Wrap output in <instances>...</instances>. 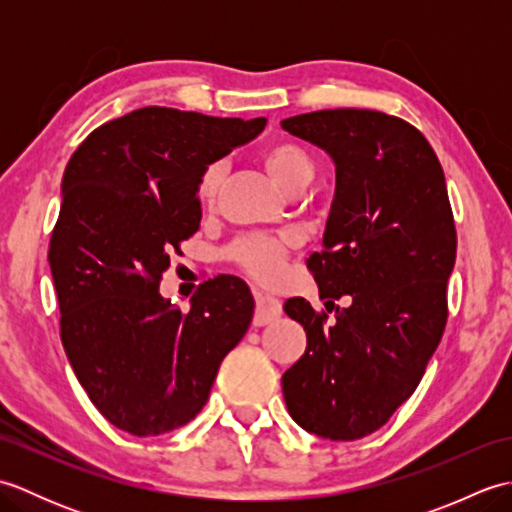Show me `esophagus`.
Returning a JSON list of instances; mask_svg holds the SVG:
<instances>
[{
	"label": "esophagus",
	"mask_w": 512,
	"mask_h": 512,
	"mask_svg": "<svg viewBox=\"0 0 512 512\" xmlns=\"http://www.w3.org/2000/svg\"><path fill=\"white\" fill-rule=\"evenodd\" d=\"M255 317H253V325H266L273 323L275 319L281 317V303L279 299H275L273 295H266V292H255Z\"/></svg>",
	"instance_id": "obj_1"
}]
</instances>
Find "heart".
<instances>
[{
    "label": "heart",
    "instance_id": "obj_1",
    "mask_svg": "<svg viewBox=\"0 0 512 512\" xmlns=\"http://www.w3.org/2000/svg\"><path fill=\"white\" fill-rule=\"evenodd\" d=\"M264 167L268 176L273 178L281 189L288 191L290 187L301 182H310L314 176V162L306 149L290 140H281V143L270 145L264 151ZM224 178V165L222 162H213L204 169L200 178V200L213 202V198L220 191V184ZM286 237H268V235H255L246 237L242 242L233 246L235 262L246 268L250 275L259 281H277L284 273V257H286Z\"/></svg>",
    "mask_w": 512,
    "mask_h": 512
}]
</instances>
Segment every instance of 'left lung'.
<instances>
[{
  "label": "left lung",
  "mask_w": 512,
  "mask_h": 512,
  "mask_svg": "<svg viewBox=\"0 0 512 512\" xmlns=\"http://www.w3.org/2000/svg\"><path fill=\"white\" fill-rule=\"evenodd\" d=\"M281 127L332 160L323 250L308 268L319 299L352 301L336 306L330 325L303 297L286 301L308 347L281 387L301 429L358 440L416 391L442 339L458 248L447 182L427 138L396 116L347 107L290 116Z\"/></svg>",
  "instance_id": "1"
}]
</instances>
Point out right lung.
<instances>
[{
  "instance_id": "right-lung-1",
  "label": "right lung",
  "mask_w": 512,
  "mask_h": 512,
  "mask_svg": "<svg viewBox=\"0 0 512 512\" xmlns=\"http://www.w3.org/2000/svg\"><path fill=\"white\" fill-rule=\"evenodd\" d=\"M266 118L143 107L74 151L48 262L61 341L94 407L134 436L198 416L255 299L246 281H204L189 312L160 295L173 248L198 231L204 169L264 132Z\"/></svg>"
}]
</instances>
